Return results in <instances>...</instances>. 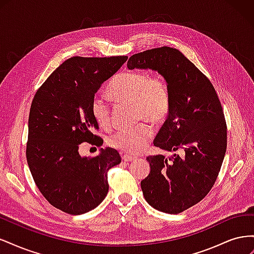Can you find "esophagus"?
I'll use <instances>...</instances> for the list:
<instances>
[{"instance_id": "obj_1", "label": "esophagus", "mask_w": 254, "mask_h": 254, "mask_svg": "<svg viewBox=\"0 0 254 254\" xmlns=\"http://www.w3.org/2000/svg\"><path fill=\"white\" fill-rule=\"evenodd\" d=\"M122 159L126 161V162H130V161H133V160H136V157L134 156H130V155H123L122 156Z\"/></svg>"}]
</instances>
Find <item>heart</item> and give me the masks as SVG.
I'll use <instances>...</instances> for the list:
<instances>
[{"mask_svg": "<svg viewBox=\"0 0 254 254\" xmlns=\"http://www.w3.org/2000/svg\"><path fill=\"white\" fill-rule=\"evenodd\" d=\"M107 94L117 102L132 103L136 119L160 124L166 120L171 109V95L163 77L146 72H122L114 76L107 87ZM92 117L101 127H109L110 108L101 97L91 104ZM152 128L142 124L131 129L118 130L108 137V144L119 150L137 153L142 151L152 136Z\"/></svg>", "mask_w": 254, "mask_h": 254, "instance_id": "b5f03b06", "label": "heart"}]
</instances>
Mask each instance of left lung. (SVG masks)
<instances>
[{
    "mask_svg": "<svg viewBox=\"0 0 254 254\" xmlns=\"http://www.w3.org/2000/svg\"><path fill=\"white\" fill-rule=\"evenodd\" d=\"M127 66L150 68L164 77L171 109L153 145L178 151L149 156L150 173L141 181L144 198L156 210L178 214L207 195L227 149V125L213 84L183 54L170 47L137 53Z\"/></svg>",
    "mask_w": 254,
    "mask_h": 254,
    "instance_id": "left-lung-1",
    "label": "left lung"
}]
</instances>
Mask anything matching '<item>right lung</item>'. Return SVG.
Wrapping results in <instances>:
<instances>
[{"instance_id":"1","label":"right lung","mask_w":254,"mask_h":254,"mask_svg":"<svg viewBox=\"0 0 254 254\" xmlns=\"http://www.w3.org/2000/svg\"><path fill=\"white\" fill-rule=\"evenodd\" d=\"M127 56L72 57L37 90L28 118L26 159L36 186L53 205L71 215L87 213L109 190L108 171L121 163L120 153L101 148L81 157L79 146H101L91 104L97 90L126 63Z\"/></svg>"}]
</instances>
